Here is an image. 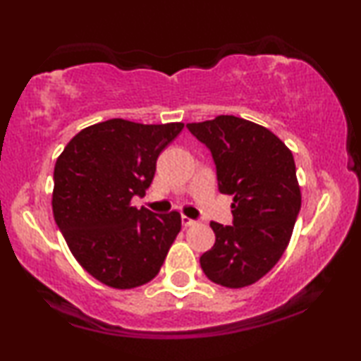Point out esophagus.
<instances>
[{
    "label": "esophagus",
    "mask_w": 361,
    "mask_h": 361,
    "mask_svg": "<svg viewBox=\"0 0 361 361\" xmlns=\"http://www.w3.org/2000/svg\"><path fill=\"white\" fill-rule=\"evenodd\" d=\"M180 220H182V226H185V228H187V226H192V225L197 224L195 220H192V219H189V216H185V215H182Z\"/></svg>",
    "instance_id": "34e87169"
}]
</instances>
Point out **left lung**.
Wrapping results in <instances>:
<instances>
[{
  "label": "left lung",
  "instance_id": "left-lung-1",
  "mask_svg": "<svg viewBox=\"0 0 361 361\" xmlns=\"http://www.w3.org/2000/svg\"><path fill=\"white\" fill-rule=\"evenodd\" d=\"M187 128L210 149L219 190L233 195V225L212 221L215 245L200 256L202 269L225 288L255 284L288 248L300 210L293 152L268 128L238 116Z\"/></svg>",
  "mask_w": 361,
  "mask_h": 361
}]
</instances>
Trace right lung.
<instances>
[{
    "instance_id": "right-lung-1",
    "label": "right lung",
    "mask_w": 361,
    "mask_h": 361,
    "mask_svg": "<svg viewBox=\"0 0 361 361\" xmlns=\"http://www.w3.org/2000/svg\"><path fill=\"white\" fill-rule=\"evenodd\" d=\"M182 128L113 118L77 133L57 157L54 219L73 258L110 288L156 278L180 231L179 212L137 210L131 199L145 195L157 157Z\"/></svg>"
}]
</instances>
